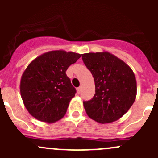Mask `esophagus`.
I'll use <instances>...</instances> for the list:
<instances>
[{
  "label": "esophagus",
  "mask_w": 158,
  "mask_h": 158,
  "mask_svg": "<svg viewBox=\"0 0 158 158\" xmlns=\"http://www.w3.org/2000/svg\"><path fill=\"white\" fill-rule=\"evenodd\" d=\"M76 91H77V93L79 94L81 92V87H79V88L76 89Z\"/></svg>",
  "instance_id": "1"
}]
</instances>
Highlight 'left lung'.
<instances>
[{"label":"left lung","instance_id":"8db88e82","mask_svg":"<svg viewBox=\"0 0 158 158\" xmlns=\"http://www.w3.org/2000/svg\"><path fill=\"white\" fill-rule=\"evenodd\" d=\"M95 81L93 98L83 102L90 118L101 124L118 120L131 107L137 95V82L130 66L109 52L82 54Z\"/></svg>","mask_w":158,"mask_h":158}]
</instances>
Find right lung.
I'll return each instance as SVG.
<instances>
[{
	"label": "right lung",
	"instance_id": "right-lung-1",
	"mask_svg": "<svg viewBox=\"0 0 158 158\" xmlns=\"http://www.w3.org/2000/svg\"><path fill=\"white\" fill-rule=\"evenodd\" d=\"M81 55L65 50H52L39 56L21 76L20 95L25 108L40 122L53 123L66 114L76 90L66 71Z\"/></svg>",
	"mask_w": 158,
	"mask_h": 158
}]
</instances>
